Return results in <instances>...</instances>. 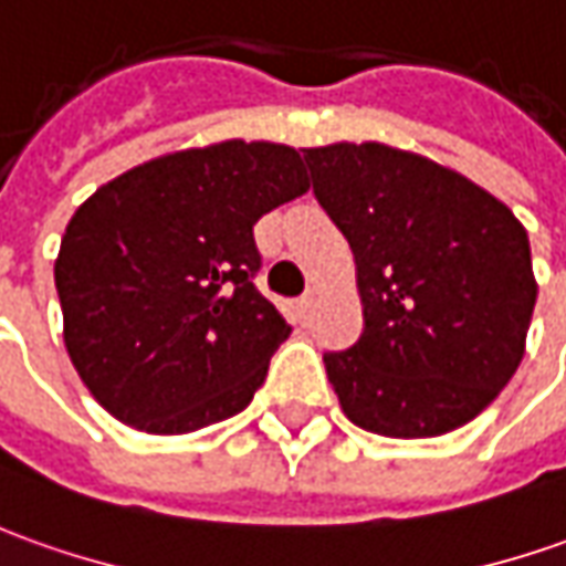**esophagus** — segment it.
I'll return each mask as SVG.
<instances>
[{
    "label": "esophagus",
    "mask_w": 566,
    "mask_h": 566,
    "mask_svg": "<svg viewBox=\"0 0 566 566\" xmlns=\"http://www.w3.org/2000/svg\"><path fill=\"white\" fill-rule=\"evenodd\" d=\"M310 306H313V291H310V294H303V297L297 300V313L306 315L310 313Z\"/></svg>",
    "instance_id": "1"
}]
</instances>
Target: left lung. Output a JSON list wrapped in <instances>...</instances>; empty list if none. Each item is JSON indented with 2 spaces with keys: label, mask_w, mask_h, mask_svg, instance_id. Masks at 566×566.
I'll list each match as a JSON object with an SVG mask.
<instances>
[{
  "label": "left lung",
  "mask_w": 566,
  "mask_h": 566,
  "mask_svg": "<svg viewBox=\"0 0 566 566\" xmlns=\"http://www.w3.org/2000/svg\"><path fill=\"white\" fill-rule=\"evenodd\" d=\"M303 160L363 300L359 340L325 353L344 415L396 440L474 421L524 359L539 284L521 219L468 176L380 142Z\"/></svg>",
  "instance_id": "1"
}]
</instances>
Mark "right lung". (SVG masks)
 <instances>
[{
    "label": "right lung",
    "instance_id": "1",
    "mask_svg": "<svg viewBox=\"0 0 566 566\" xmlns=\"http://www.w3.org/2000/svg\"><path fill=\"white\" fill-rule=\"evenodd\" d=\"M310 188L294 148L229 138L138 164L76 207L55 260L64 347L107 412L195 433L248 409L291 325L256 219Z\"/></svg>",
    "mask_w": 566,
    "mask_h": 566
}]
</instances>
